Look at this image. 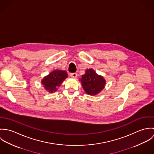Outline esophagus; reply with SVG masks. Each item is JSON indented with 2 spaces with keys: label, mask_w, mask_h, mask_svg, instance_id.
<instances>
[{
  "label": "esophagus",
  "mask_w": 154,
  "mask_h": 154,
  "mask_svg": "<svg viewBox=\"0 0 154 154\" xmlns=\"http://www.w3.org/2000/svg\"><path fill=\"white\" fill-rule=\"evenodd\" d=\"M78 76V74L76 73H70V76L72 77V78H76Z\"/></svg>",
  "instance_id": "esophagus-1"
}]
</instances>
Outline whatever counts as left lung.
Listing matches in <instances>:
<instances>
[{"label":"left lung","mask_w":154,"mask_h":154,"mask_svg":"<svg viewBox=\"0 0 154 154\" xmlns=\"http://www.w3.org/2000/svg\"><path fill=\"white\" fill-rule=\"evenodd\" d=\"M81 83L85 91L89 95H96L104 88V79L98 75L94 70L89 69L82 75Z\"/></svg>","instance_id":"1"}]
</instances>
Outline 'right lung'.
<instances>
[{
	"mask_svg": "<svg viewBox=\"0 0 154 154\" xmlns=\"http://www.w3.org/2000/svg\"><path fill=\"white\" fill-rule=\"evenodd\" d=\"M67 77L66 71L54 70L45 76L42 81L44 88L49 92H53L57 90L63 81Z\"/></svg>",
	"mask_w": 154,
	"mask_h": 154,
	"instance_id": "1",
	"label": "right lung"
}]
</instances>
